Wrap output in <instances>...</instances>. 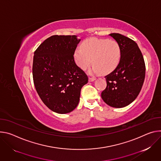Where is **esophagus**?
Listing matches in <instances>:
<instances>
[{
    "instance_id": "1",
    "label": "esophagus",
    "mask_w": 161,
    "mask_h": 161,
    "mask_svg": "<svg viewBox=\"0 0 161 161\" xmlns=\"http://www.w3.org/2000/svg\"><path fill=\"white\" fill-rule=\"evenodd\" d=\"M96 79L95 77H89V82H93Z\"/></svg>"
}]
</instances>
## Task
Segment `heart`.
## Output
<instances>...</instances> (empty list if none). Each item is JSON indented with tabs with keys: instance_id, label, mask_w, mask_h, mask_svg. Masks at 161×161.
<instances>
[{
	"instance_id": "1",
	"label": "heart",
	"mask_w": 161,
	"mask_h": 161,
	"mask_svg": "<svg viewBox=\"0 0 161 161\" xmlns=\"http://www.w3.org/2000/svg\"><path fill=\"white\" fill-rule=\"evenodd\" d=\"M121 57L119 44L108 39H86L74 52L75 61L80 68L86 69L92 62L95 72L103 75L113 71L119 64Z\"/></svg>"
}]
</instances>
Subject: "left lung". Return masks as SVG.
<instances>
[{
  "label": "left lung",
  "mask_w": 161,
  "mask_h": 161,
  "mask_svg": "<svg viewBox=\"0 0 161 161\" xmlns=\"http://www.w3.org/2000/svg\"><path fill=\"white\" fill-rule=\"evenodd\" d=\"M109 35L119 44L121 57L118 67L105 77L107 87L101 97L109 106L121 108L134 101L140 93L145 77V64L134 41L118 33Z\"/></svg>",
  "instance_id": "8db88e82"
}]
</instances>
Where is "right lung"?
<instances>
[{
    "label": "right lung",
    "mask_w": 161,
    "mask_h": 161,
    "mask_svg": "<svg viewBox=\"0 0 161 161\" xmlns=\"http://www.w3.org/2000/svg\"><path fill=\"white\" fill-rule=\"evenodd\" d=\"M77 36L53 35L34 52L32 76L36 90L52 111L66 114L78 105L87 76L75 63Z\"/></svg>",
    "instance_id": "right-lung-1"
}]
</instances>
